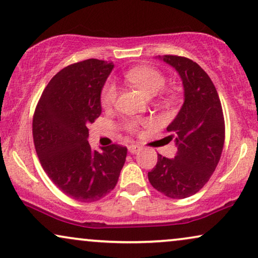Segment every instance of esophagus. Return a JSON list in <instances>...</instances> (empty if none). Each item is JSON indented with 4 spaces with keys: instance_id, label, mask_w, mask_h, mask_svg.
<instances>
[{
    "instance_id": "1",
    "label": "esophagus",
    "mask_w": 258,
    "mask_h": 258,
    "mask_svg": "<svg viewBox=\"0 0 258 258\" xmlns=\"http://www.w3.org/2000/svg\"><path fill=\"white\" fill-rule=\"evenodd\" d=\"M140 150H142V147H140L139 145H137V144H131V145L128 146V152L132 153V154L138 153Z\"/></svg>"
}]
</instances>
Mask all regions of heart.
<instances>
[{
	"mask_svg": "<svg viewBox=\"0 0 258 258\" xmlns=\"http://www.w3.org/2000/svg\"><path fill=\"white\" fill-rule=\"evenodd\" d=\"M125 79L136 88H138L146 97H153L163 91L166 85V78L158 70L151 67H135L126 72ZM118 95V89L111 81H107L101 89L100 101L104 108H109L114 105ZM147 120L132 119L127 120L125 127L130 132H137L142 125H147Z\"/></svg>",
	"mask_w": 258,
	"mask_h": 258,
	"instance_id": "1",
	"label": "heart"
}]
</instances>
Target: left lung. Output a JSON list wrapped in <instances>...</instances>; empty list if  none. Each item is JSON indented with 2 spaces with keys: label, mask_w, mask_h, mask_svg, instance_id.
Listing matches in <instances>:
<instances>
[{
  "label": "left lung",
  "mask_w": 258,
  "mask_h": 258,
  "mask_svg": "<svg viewBox=\"0 0 258 258\" xmlns=\"http://www.w3.org/2000/svg\"><path fill=\"white\" fill-rule=\"evenodd\" d=\"M159 57L181 78L184 104L166 128L170 142H176V157L158 154L157 165L147 176L156 190L183 199L197 194L214 173L224 146V116L214 82L203 68L184 56Z\"/></svg>",
  "instance_id": "obj_1"
}]
</instances>
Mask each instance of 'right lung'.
Here are the masks:
<instances>
[{"mask_svg": "<svg viewBox=\"0 0 258 258\" xmlns=\"http://www.w3.org/2000/svg\"><path fill=\"white\" fill-rule=\"evenodd\" d=\"M114 67L88 59L64 67L43 89L33 116L34 145L44 172L68 197L91 203L118 183L127 149L93 151L88 125L101 114V89Z\"/></svg>", "mask_w": 258, "mask_h": 258, "instance_id": "right-lung-1", "label": "right lung"}]
</instances>
